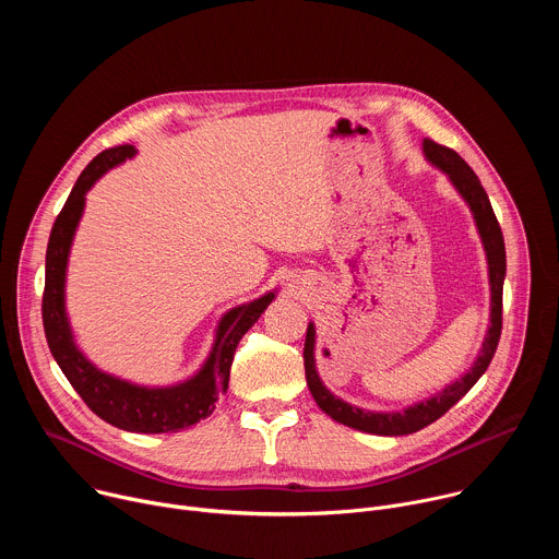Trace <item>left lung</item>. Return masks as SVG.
<instances>
[{
    "label": "left lung",
    "mask_w": 559,
    "mask_h": 559,
    "mask_svg": "<svg viewBox=\"0 0 559 559\" xmlns=\"http://www.w3.org/2000/svg\"><path fill=\"white\" fill-rule=\"evenodd\" d=\"M425 156L433 166H438L455 186V190L462 194V199L468 203L477 231L483 236L487 261H489V283H491V328L487 332L485 345L480 356H477L475 365L455 382L438 391L429 401H423L414 407H407L405 412H393V414H378V412H365L358 409L345 401H341L338 395H334L323 380L318 378L316 371V360H313V343H316V332L313 325H307V336H305V378L307 386L313 395L316 405L321 407L330 418H334L341 425H347L358 431L376 433V436H407L425 429L427 425L436 423L440 416H444L460 397L480 380V376L487 371V367L493 360V354L500 343L502 334V285H504V274H507V252H504V238L500 223L496 218V212L491 207V201L480 183V179L475 177V173L466 166L464 158L447 147L436 143L433 139L423 141Z\"/></svg>",
    "instance_id": "left-lung-1"
}]
</instances>
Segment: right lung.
Masks as SVG:
<instances>
[{
    "label": "right lung",
    "mask_w": 559,
    "mask_h": 559,
    "mask_svg": "<svg viewBox=\"0 0 559 559\" xmlns=\"http://www.w3.org/2000/svg\"><path fill=\"white\" fill-rule=\"evenodd\" d=\"M134 145H117L97 154L86 170L79 175L70 197L66 199L61 212L55 218L50 229L48 250H46V285L41 298V318L44 332L52 358L59 369L72 384V389L82 395V401L95 412L102 420L134 433H170L197 425L214 412L218 395L227 389L229 367L238 341L259 321L261 313L274 298V292L229 309L218 323L216 341L210 358L203 369L175 386L147 389L130 384L115 376L99 371L84 354L74 347L72 332L63 307V283L68 252L72 246V236L79 218H82L86 192L93 183L117 164L134 154Z\"/></svg>",
    "instance_id": "add662e5"
}]
</instances>
